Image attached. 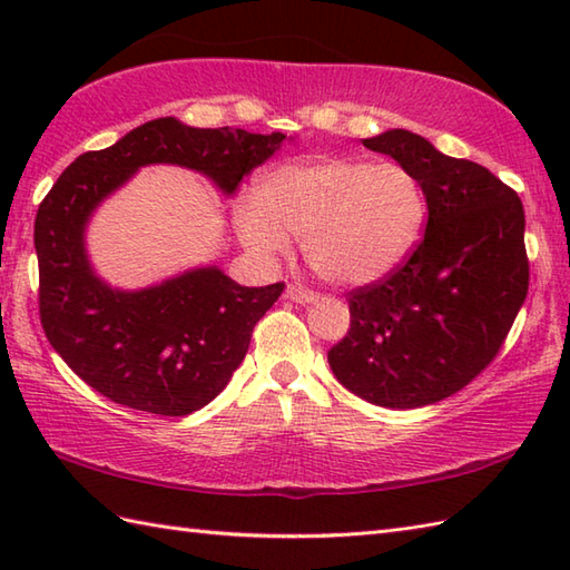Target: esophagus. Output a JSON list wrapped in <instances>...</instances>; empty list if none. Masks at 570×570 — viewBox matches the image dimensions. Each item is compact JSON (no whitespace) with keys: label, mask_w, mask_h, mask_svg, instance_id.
Returning a JSON list of instances; mask_svg holds the SVG:
<instances>
[{"label":"esophagus","mask_w":570,"mask_h":570,"mask_svg":"<svg viewBox=\"0 0 570 570\" xmlns=\"http://www.w3.org/2000/svg\"><path fill=\"white\" fill-rule=\"evenodd\" d=\"M286 298L296 301V304H313V301L318 298L316 292H311V288L301 286V284H288L286 286Z\"/></svg>","instance_id":"34e87169"}]
</instances>
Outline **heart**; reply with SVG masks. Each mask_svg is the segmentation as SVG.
I'll list each match as a JSON object with an SVG mask.
<instances>
[{"label": "heart", "mask_w": 570, "mask_h": 570, "mask_svg": "<svg viewBox=\"0 0 570 570\" xmlns=\"http://www.w3.org/2000/svg\"><path fill=\"white\" fill-rule=\"evenodd\" d=\"M426 213L402 164L328 159L264 174L257 198H239L235 229L254 257L272 262L301 237L325 282L357 286L390 274L414 247Z\"/></svg>", "instance_id": "obj_1"}]
</instances>
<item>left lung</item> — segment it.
<instances>
[{
    "instance_id": "left-lung-1",
    "label": "left lung",
    "mask_w": 570,
    "mask_h": 570,
    "mask_svg": "<svg viewBox=\"0 0 570 570\" xmlns=\"http://www.w3.org/2000/svg\"><path fill=\"white\" fill-rule=\"evenodd\" d=\"M362 144L416 176L429 220L402 264L347 292L350 331L328 362L365 402L426 406L468 386L507 341L529 292L524 208L485 166L406 129Z\"/></svg>"
}]
</instances>
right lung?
<instances>
[{
	"mask_svg": "<svg viewBox=\"0 0 570 570\" xmlns=\"http://www.w3.org/2000/svg\"><path fill=\"white\" fill-rule=\"evenodd\" d=\"M284 139L282 131L196 129L161 117L110 149L80 154L58 176L33 223L39 316L48 343L85 384L159 416L193 414L225 390L284 282L249 288L208 266L144 292H112L90 269L82 229L139 166L196 168L233 193Z\"/></svg>",
	"mask_w": 570,
	"mask_h": 570,
	"instance_id": "add662e5",
	"label": "right lung"
}]
</instances>
